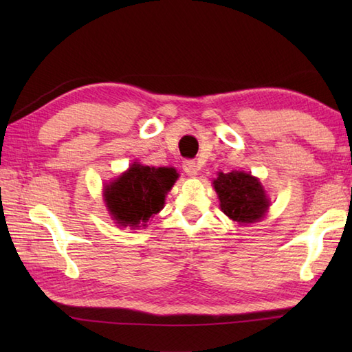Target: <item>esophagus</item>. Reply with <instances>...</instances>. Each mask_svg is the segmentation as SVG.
Here are the masks:
<instances>
[{
    "label": "esophagus",
    "mask_w": 352,
    "mask_h": 352,
    "mask_svg": "<svg viewBox=\"0 0 352 352\" xmlns=\"http://www.w3.org/2000/svg\"><path fill=\"white\" fill-rule=\"evenodd\" d=\"M183 169L188 175H197L198 174V164L193 160H184L183 162Z\"/></svg>",
    "instance_id": "34e87169"
}]
</instances>
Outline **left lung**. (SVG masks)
I'll list each match as a JSON object with an SVG mask.
<instances>
[{"label": "left lung", "instance_id": "1", "mask_svg": "<svg viewBox=\"0 0 352 352\" xmlns=\"http://www.w3.org/2000/svg\"><path fill=\"white\" fill-rule=\"evenodd\" d=\"M221 201V208L228 218L242 223H252L263 218L269 199L260 182L245 172H228L213 182Z\"/></svg>", "mask_w": 352, "mask_h": 352}]
</instances>
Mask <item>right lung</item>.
I'll list each match as a JSON object with an SVG mask.
<instances>
[{
    "mask_svg": "<svg viewBox=\"0 0 352 352\" xmlns=\"http://www.w3.org/2000/svg\"><path fill=\"white\" fill-rule=\"evenodd\" d=\"M177 180L170 168H149L134 163L116 182L106 186L104 197L109 212L122 227L146 226L164 204V195Z\"/></svg>",
    "mask_w": 352,
    "mask_h": 352,
    "instance_id": "obj_1",
    "label": "right lung"
}]
</instances>
